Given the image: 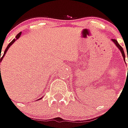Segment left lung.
I'll use <instances>...</instances> for the list:
<instances>
[{
    "mask_svg": "<svg viewBox=\"0 0 128 128\" xmlns=\"http://www.w3.org/2000/svg\"><path fill=\"white\" fill-rule=\"evenodd\" d=\"M112 42L116 45V46L118 48V49L120 50V52H121V54H122V57H123V58H124V61L125 62V55H124V50L123 48H122V46L118 43V42L116 41V40H114V39H112Z\"/></svg>",
    "mask_w": 128,
    "mask_h": 128,
    "instance_id": "obj_1",
    "label": "left lung"
}]
</instances>
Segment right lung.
<instances>
[{"label":"right lung","mask_w":128,"mask_h":128,"mask_svg":"<svg viewBox=\"0 0 128 128\" xmlns=\"http://www.w3.org/2000/svg\"><path fill=\"white\" fill-rule=\"evenodd\" d=\"M21 34H22V32H19V34H17V35H16V38H15V39H14V40H12V41L11 42H10V43H9L8 45V46H7V48H6V50H5V51H4V55L2 56V57H0V62H2V59L4 58V56L6 55V54L7 50H8V48H10V46H11L12 44H13V43H14V42L16 41V40L17 39H19V37L21 36ZM38 100H40V98H39Z\"/></svg>","instance_id":"obj_1"}]
</instances>
